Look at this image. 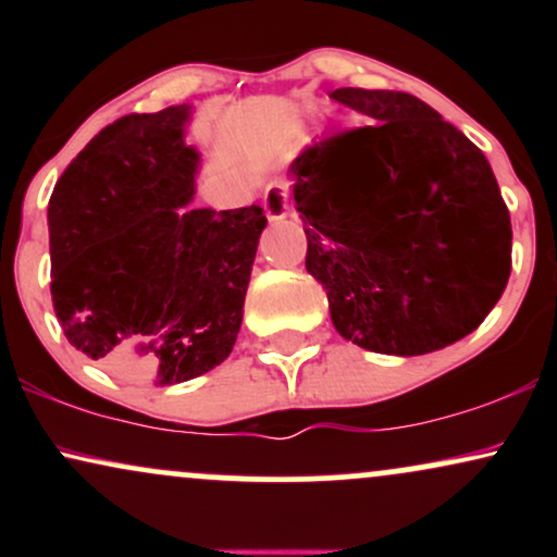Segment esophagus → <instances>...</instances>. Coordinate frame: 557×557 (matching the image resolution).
Returning <instances> with one entry per match:
<instances>
[{
    "label": "esophagus",
    "instance_id": "obj_1",
    "mask_svg": "<svg viewBox=\"0 0 557 557\" xmlns=\"http://www.w3.org/2000/svg\"><path fill=\"white\" fill-rule=\"evenodd\" d=\"M264 212L270 222L285 220L290 212V198H287V185L285 183H272L264 190Z\"/></svg>",
    "mask_w": 557,
    "mask_h": 557
}]
</instances>
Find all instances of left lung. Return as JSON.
<instances>
[{"label":"left lung","instance_id":"obj_1","mask_svg":"<svg viewBox=\"0 0 557 557\" xmlns=\"http://www.w3.org/2000/svg\"><path fill=\"white\" fill-rule=\"evenodd\" d=\"M330 96L372 125L304 146L287 172L332 324L385 356L461 341L510 274V214L487 157L411 94Z\"/></svg>","mask_w":557,"mask_h":557}]
</instances>
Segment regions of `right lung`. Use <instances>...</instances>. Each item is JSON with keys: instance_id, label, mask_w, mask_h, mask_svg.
Segmentation results:
<instances>
[{"instance_id": "obj_1", "label": "right lung", "mask_w": 557, "mask_h": 557, "mask_svg": "<svg viewBox=\"0 0 557 557\" xmlns=\"http://www.w3.org/2000/svg\"><path fill=\"white\" fill-rule=\"evenodd\" d=\"M194 104L127 114L49 198L52 300L70 345L107 372L177 385L220 367L243 322L264 209H196Z\"/></svg>"}]
</instances>
